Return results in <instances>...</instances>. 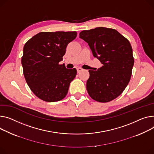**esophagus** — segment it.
Returning <instances> with one entry per match:
<instances>
[{
  "mask_svg": "<svg viewBox=\"0 0 154 154\" xmlns=\"http://www.w3.org/2000/svg\"><path fill=\"white\" fill-rule=\"evenodd\" d=\"M77 72L79 73V72H80L81 71L83 70V69H82L80 67H78V68H77Z\"/></svg>",
  "mask_w": 154,
  "mask_h": 154,
  "instance_id": "esophagus-1",
  "label": "esophagus"
}]
</instances>
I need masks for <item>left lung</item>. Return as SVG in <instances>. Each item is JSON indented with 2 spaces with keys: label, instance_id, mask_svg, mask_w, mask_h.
Segmentation results:
<instances>
[{
  "label": "left lung",
  "instance_id": "1",
  "mask_svg": "<svg viewBox=\"0 0 154 154\" xmlns=\"http://www.w3.org/2000/svg\"><path fill=\"white\" fill-rule=\"evenodd\" d=\"M79 36L103 64L97 70H88V95L101 103L112 101L122 93L131 79L134 59L129 42L116 29L105 27L83 30Z\"/></svg>",
  "mask_w": 154,
  "mask_h": 154
}]
</instances>
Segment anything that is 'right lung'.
<instances>
[{"mask_svg": "<svg viewBox=\"0 0 154 154\" xmlns=\"http://www.w3.org/2000/svg\"><path fill=\"white\" fill-rule=\"evenodd\" d=\"M76 32H40L25 43L22 57L23 74L33 93L39 99L54 102L64 98L76 76V69L60 64L67 46Z\"/></svg>", "mask_w": 154, "mask_h": 154, "instance_id": "add662e5", "label": "right lung"}]
</instances>
